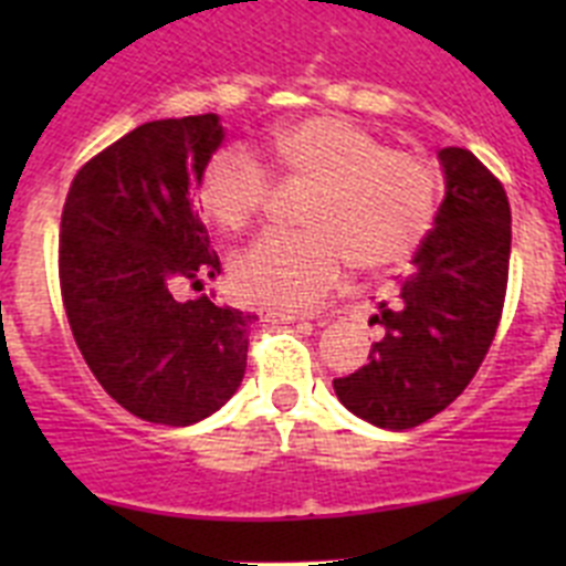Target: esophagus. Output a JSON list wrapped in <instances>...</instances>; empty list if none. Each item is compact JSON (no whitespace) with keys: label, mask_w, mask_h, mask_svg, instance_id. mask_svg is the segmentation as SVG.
<instances>
[{"label":"esophagus","mask_w":566,"mask_h":566,"mask_svg":"<svg viewBox=\"0 0 566 566\" xmlns=\"http://www.w3.org/2000/svg\"><path fill=\"white\" fill-rule=\"evenodd\" d=\"M258 317L263 319V323H300V319H308V314L277 312V308H258Z\"/></svg>","instance_id":"esophagus-1"}]
</instances>
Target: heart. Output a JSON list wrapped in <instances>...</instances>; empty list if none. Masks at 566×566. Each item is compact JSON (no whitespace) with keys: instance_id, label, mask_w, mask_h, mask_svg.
<instances>
[{"instance_id":"b5f03b06","label":"heart","mask_w":566,"mask_h":566,"mask_svg":"<svg viewBox=\"0 0 566 566\" xmlns=\"http://www.w3.org/2000/svg\"><path fill=\"white\" fill-rule=\"evenodd\" d=\"M274 167L312 184L303 207L306 232H269L232 263L243 297L280 308H306L326 297L352 263L379 274L411 258L431 234L439 175L428 158L388 149L343 115L289 122L266 142ZM269 172L247 149L209 155L195 178V203L223 232H243L269 198Z\"/></svg>"}]
</instances>
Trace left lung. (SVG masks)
Masks as SVG:
<instances>
[{"instance_id": "obj_1", "label": "left lung", "mask_w": 566, "mask_h": 566, "mask_svg": "<svg viewBox=\"0 0 566 566\" xmlns=\"http://www.w3.org/2000/svg\"><path fill=\"white\" fill-rule=\"evenodd\" d=\"M444 201L397 297L371 323L382 337L368 363L334 379L365 422L408 431L444 411L496 337L510 269V203L502 181L462 147L439 153Z\"/></svg>"}]
</instances>
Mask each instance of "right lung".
Listing matches in <instances>:
<instances>
[{
	"instance_id": "obj_1",
	"label": "right lung",
	"mask_w": 566,
	"mask_h": 566,
	"mask_svg": "<svg viewBox=\"0 0 566 566\" xmlns=\"http://www.w3.org/2000/svg\"><path fill=\"white\" fill-rule=\"evenodd\" d=\"M221 142L214 113L142 124L78 169L62 209L67 323L104 391L144 422H198L247 371L252 314L175 297L221 274L189 192Z\"/></svg>"
}]
</instances>
